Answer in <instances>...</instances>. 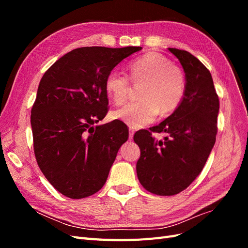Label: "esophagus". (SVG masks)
Wrapping results in <instances>:
<instances>
[{
	"label": "esophagus",
	"instance_id": "obj_1",
	"mask_svg": "<svg viewBox=\"0 0 248 248\" xmlns=\"http://www.w3.org/2000/svg\"><path fill=\"white\" fill-rule=\"evenodd\" d=\"M134 132H136V131H134V129H132V128H129V140H132Z\"/></svg>",
	"mask_w": 248,
	"mask_h": 248
}]
</instances>
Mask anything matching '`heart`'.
I'll list each match as a JSON object with an SVG mask.
<instances>
[{
  "label": "heart",
  "instance_id": "heart-1",
  "mask_svg": "<svg viewBox=\"0 0 248 248\" xmlns=\"http://www.w3.org/2000/svg\"><path fill=\"white\" fill-rule=\"evenodd\" d=\"M130 79L140 86V100L127 104L112 112L132 128L152 123L157 115L174 111L182 102L186 91V78L181 67L171 63L160 52L150 51L129 64ZM129 78L118 70L110 71L106 78V92L116 106H122L131 91Z\"/></svg>",
  "mask_w": 248,
  "mask_h": 248
}]
</instances>
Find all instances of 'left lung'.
Here are the masks:
<instances>
[{
    "label": "left lung",
    "instance_id": "8db88e82",
    "mask_svg": "<svg viewBox=\"0 0 248 248\" xmlns=\"http://www.w3.org/2000/svg\"><path fill=\"white\" fill-rule=\"evenodd\" d=\"M181 63L186 78L184 98L172 114L151 131L140 130L134 141L140 149L137 174L140 184L158 196L186 189L204 168L215 144L219 99L211 73L190 52L169 48ZM152 132H164L156 140Z\"/></svg>",
    "mask_w": 248,
    "mask_h": 248
}]
</instances>
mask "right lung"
Instances as JSON below:
<instances>
[{
	"mask_svg": "<svg viewBox=\"0 0 248 248\" xmlns=\"http://www.w3.org/2000/svg\"><path fill=\"white\" fill-rule=\"evenodd\" d=\"M140 49L76 48L42 77L31 110L34 153L43 175L65 197H90L107 182L129 132L119 120L94 126L108 114L106 78Z\"/></svg>",
	"mask_w": 248,
	"mask_h": 248,
	"instance_id": "obj_1",
	"label": "right lung"
}]
</instances>
